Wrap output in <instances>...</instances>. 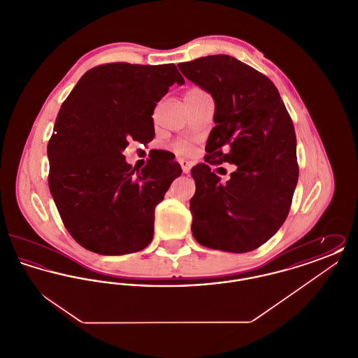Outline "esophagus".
<instances>
[{
  "mask_svg": "<svg viewBox=\"0 0 358 358\" xmlns=\"http://www.w3.org/2000/svg\"><path fill=\"white\" fill-rule=\"evenodd\" d=\"M180 165H181L182 171H184L185 174H187V173L190 171V169H192V165H190V162H187V161H185V159H181V161H180Z\"/></svg>",
  "mask_w": 358,
  "mask_h": 358,
  "instance_id": "esophagus-1",
  "label": "esophagus"
}]
</instances>
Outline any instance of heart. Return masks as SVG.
<instances>
[{
  "instance_id": "obj_1",
  "label": "heart",
  "mask_w": 358,
  "mask_h": 358,
  "mask_svg": "<svg viewBox=\"0 0 358 358\" xmlns=\"http://www.w3.org/2000/svg\"><path fill=\"white\" fill-rule=\"evenodd\" d=\"M199 92H203L201 90H199V88H192V90H189L187 92V95H193V94H199ZM176 149H177V152H180V153H189L190 152V146L187 145V142H178V143H176Z\"/></svg>"
}]
</instances>
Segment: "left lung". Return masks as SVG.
<instances>
[{
	"label": "left lung",
	"instance_id": "8db88e82",
	"mask_svg": "<svg viewBox=\"0 0 358 358\" xmlns=\"http://www.w3.org/2000/svg\"><path fill=\"white\" fill-rule=\"evenodd\" d=\"M178 69L215 101L205 162L236 165L225 184L206 164L192 169L193 238L213 250L254 251L289 215L299 174L292 120L273 82L235 57L212 55Z\"/></svg>",
	"mask_w": 358,
	"mask_h": 358
}]
</instances>
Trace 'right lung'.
I'll return each instance as SVG.
<instances>
[{
	"label": "right lung",
	"instance_id": "right-lung-1",
	"mask_svg": "<svg viewBox=\"0 0 358 358\" xmlns=\"http://www.w3.org/2000/svg\"><path fill=\"white\" fill-rule=\"evenodd\" d=\"M174 83H185L174 64H103L87 71L62 104L48 143V184L85 250L126 255L153 240L154 208L182 171L159 157L136 171L123 150L130 141L153 139L154 107Z\"/></svg>",
	"mask_w": 358,
	"mask_h": 358
}]
</instances>
